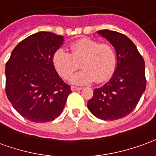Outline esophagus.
<instances>
[{
  "label": "esophagus",
  "mask_w": 156,
  "mask_h": 156,
  "mask_svg": "<svg viewBox=\"0 0 156 156\" xmlns=\"http://www.w3.org/2000/svg\"><path fill=\"white\" fill-rule=\"evenodd\" d=\"M81 89H82L81 87H77V86H71V90H72L73 91H75V90H80Z\"/></svg>",
  "instance_id": "esophagus-1"
}]
</instances>
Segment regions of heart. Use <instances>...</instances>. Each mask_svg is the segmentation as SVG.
Masks as SVG:
<instances>
[{"mask_svg":"<svg viewBox=\"0 0 156 156\" xmlns=\"http://www.w3.org/2000/svg\"><path fill=\"white\" fill-rule=\"evenodd\" d=\"M70 49V53L59 49L53 55L55 68L65 80L71 78L80 62L82 70L72 78L74 84L84 85L94 80L102 83L113 76L117 66V55L111 45L81 38L74 41Z\"/></svg>","mask_w":156,"mask_h":156,"instance_id":"obj_1","label":"heart"}]
</instances>
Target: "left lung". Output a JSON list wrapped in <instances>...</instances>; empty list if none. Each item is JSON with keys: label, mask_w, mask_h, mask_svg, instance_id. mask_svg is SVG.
Segmentation results:
<instances>
[{"label": "left lung", "mask_w": 156, "mask_h": 156, "mask_svg": "<svg viewBox=\"0 0 156 156\" xmlns=\"http://www.w3.org/2000/svg\"><path fill=\"white\" fill-rule=\"evenodd\" d=\"M97 33L114 46L117 66L110 81L94 90L87 106L101 120H118L134 111L145 91V61L136 45L123 34L110 30Z\"/></svg>", "instance_id": "obj_1"}]
</instances>
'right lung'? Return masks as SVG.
Instances as JSON below:
<instances>
[{"label":"right lung","instance_id":"add662e5","mask_svg":"<svg viewBox=\"0 0 156 156\" xmlns=\"http://www.w3.org/2000/svg\"><path fill=\"white\" fill-rule=\"evenodd\" d=\"M63 41V36L55 33H35L15 47L5 64L7 98L27 120L49 122L64 109L71 90L53 64V55Z\"/></svg>","mask_w":156,"mask_h":156}]
</instances>
